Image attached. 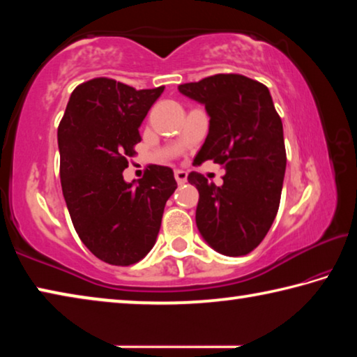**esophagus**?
I'll list each match as a JSON object with an SVG mask.
<instances>
[{
    "instance_id": "esophagus-1",
    "label": "esophagus",
    "mask_w": 357,
    "mask_h": 357,
    "mask_svg": "<svg viewBox=\"0 0 357 357\" xmlns=\"http://www.w3.org/2000/svg\"><path fill=\"white\" fill-rule=\"evenodd\" d=\"M174 179H176L178 184H184L187 181V173L183 170H176L174 172Z\"/></svg>"
}]
</instances>
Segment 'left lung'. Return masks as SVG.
Wrapping results in <instances>:
<instances>
[{"mask_svg": "<svg viewBox=\"0 0 357 357\" xmlns=\"http://www.w3.org/2000/svg\"><path fill=\"white\" fill-rule=\"evenodd\" d=\"M209 114V132L195 164L214 160L225 168L217 187L203 174L197 187V227L214 250L227 257L250 253L268 234L280 204L287 151L283 126L269 89L239 74H217L178 86Z\"/></svg>", "mask_w": 357, "mask_h": 357, "instance_id": "1", "label": "left lung"}]
</instances>
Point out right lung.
<instances>
[{"label":"right lung","mask_w":357,"mask_h":357,"mask_svg":"<svg viewBox=\"0 0 357 357\" xmlns=\"http://www.w3.org/2000/svg\"><path fill=\"white\" fill-rule=\"evenodd\" d=\"M165 86L135 89L113 78H93L74 89L58 128L59 176L74 228L93 255L130 266L148 255L159 234L173 170L149 165L126 183L123 172L138 128Z\"/></svg>","instance_id":"obj_1"}]
</instances>
